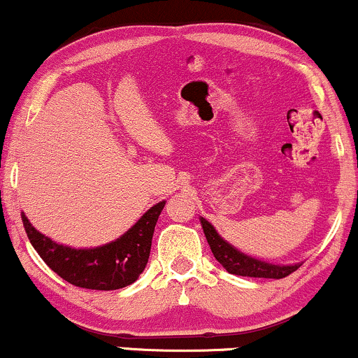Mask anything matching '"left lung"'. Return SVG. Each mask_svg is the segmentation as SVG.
<instances>
[{"label":"left lung","instance_id":"obj_1","mask_svg":"<svg viewBox=\"0 0 358 358\" xmlns=\"http://www.w3.org/2000/svg\"><path fill=\"white\" fill-rule=\"evenodd\" d=\"M203 234L207 237L208 245H210L213 257L220 262L222 268L227 273L236 274V276H248V278H269V279H281L294 273L303 262H294V264H273V262L261 261V259L248 256L242 250L229 244L215 227L203 217H200Z\"/></svg>","mask_w":358,"mask_h":358}]
</instances>
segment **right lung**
<instances>
[{"label":"right lung","instance_id":"right-lung-1","mask_svg":"<svg viewBox=\"0 0 358 358\" xmlns=\"http://www.w3.org/2000/svg\"><path fill=\"white\" fill-rule=\"evenodd\" d=\"M165 207V200L143 213L129 231L116 241L89 249L59 244L43 236L22 212L28 239L45 264L62 279L85 289L113 291L133 285L148 264L155 225Z\"/></svg>","mask_w":358,"mask_h":358}]
</instances>
